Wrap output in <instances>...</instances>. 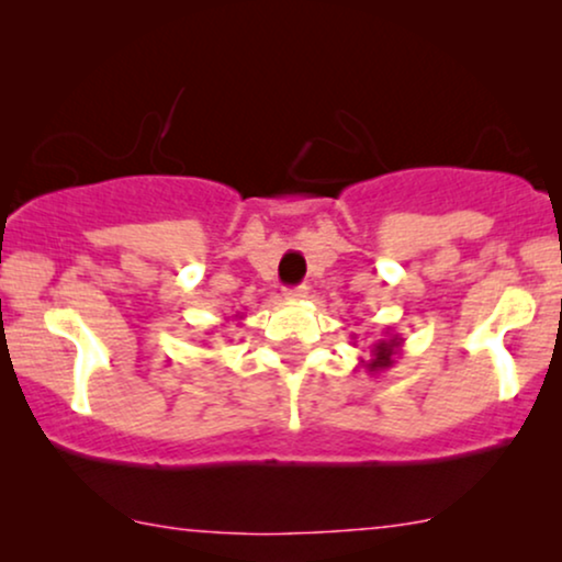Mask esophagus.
I'll return each instance as SVG.
<instances>
[{
  "label": "esophagus",
  "instance_id": "obj_1",
  "mask_svg": "<svg viewBox=\"0 0 562 562\" xmlns=\"http://www.w3.org/2000/svg\"><path fill=\"white\" fill-rule=\"evenodd\" d=\"M285 295L288 301H306L308 299V288L306 285H295V288H285Z\"/></svg>",
  "mask_w": 562,
  "mask_h": 562
}]
</instances>
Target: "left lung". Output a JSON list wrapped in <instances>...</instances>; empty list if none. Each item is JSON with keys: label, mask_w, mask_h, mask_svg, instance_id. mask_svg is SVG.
Masks as SVG:
<instances>
[{"label": "left lung", "mask_w": 562, "mask_h": 562, "mask_svg": "<svg viewBox=\"0 0 562 562\" xmlns=\"http://www.w3.org/2000/svg\"><path fill=\"white\" fill-rule=\"evenodd\" d=\"M402 346H404V338H398V333L385 330V338H380L372 344L370 359H367V362L362 359L359 364H362L370 375H380V372H385L389 367L396 364V357L398 351H402Z\"/></svg>", "instance_id": "1"}]
</instances>
